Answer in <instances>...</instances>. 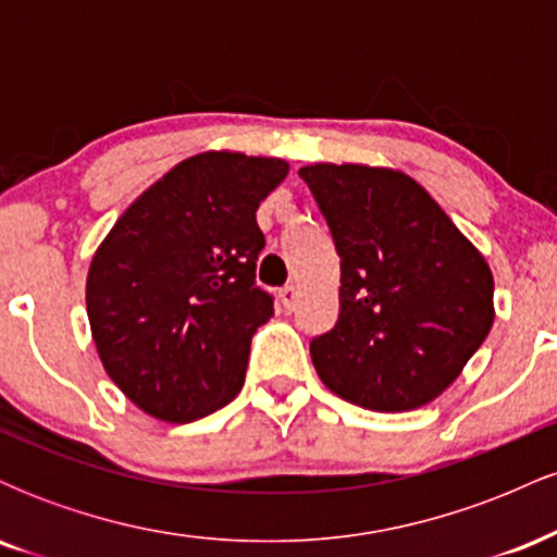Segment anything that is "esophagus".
<instances>
[{"instance_id":"esophagus-1","label":"esophagus","mask_w":557,"mask_h":557,"mask_svg":"<svg viewBox=\"0 0 557 557\" xmlns=\"http://www.w3.org/2000/svg\"><path fill=\"white\" fill-rule=\"evenodd\" d=\"M296 298H298V290H296V285H285V287H280V304H283V309L285 311H293V306H296Z\"/></svg>"}]
</instances>
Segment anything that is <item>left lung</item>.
Wrapping results in <instances>:
<instances>
[{"label": "left lung", "mask_w": 557, "mask_h": 557, "mask_svg": "<svg viewBox=\"0 0 557 557\" xmlns=\"http://www.w3.org/2000/svg\"><path fill=\"white\" fill-rule=\"evenodd\" d=\"M298 175L341 257V314L309 345L319 380L369 411L434 400L490 335L487 261L403 172L311 164Z\"/></svg>", "instance_id": "left-lung-1"}]
</instances>
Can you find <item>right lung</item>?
I'll return each mask as SVG.
<instances>
[{"label": "right lung", "instance_id": "obj_1", "mask_svg": "<svg viewBox=\"0 0 557 557\" xmlns=\"http://www.w3.org/2000/svg\"><path fill=\"white\" fill-rule=\"evenodd\" d=\"M287 162L207 151L172 168L114 222L86 283L94 343L140 411L188 424L227 406L274 311L257 285V209Z\"/></svg>", "mask_w": 557, "mask_h": 557}]
</instances>
